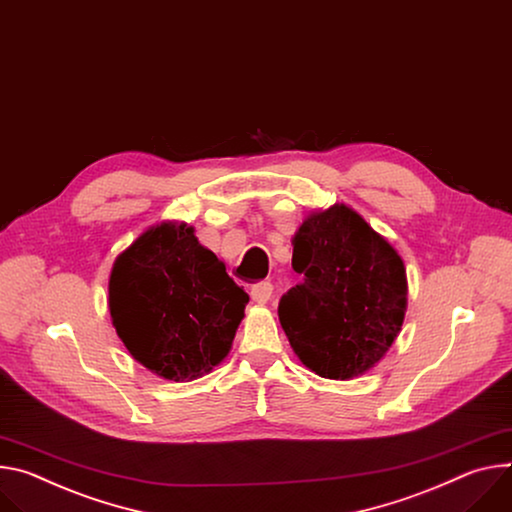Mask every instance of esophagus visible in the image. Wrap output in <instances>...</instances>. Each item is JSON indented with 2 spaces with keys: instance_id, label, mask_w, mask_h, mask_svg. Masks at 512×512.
<instances>
[{
  "instance_id": "34e87169",
  "label": "esophagus",
  "mask_w": 512,
  "mask_h": 512,
  "mask_svg": "<svg viewBox=\"0 0 512 512\" xmlns=\"http://www.w3.org/2000/svg\"><path fill=\"white\" fill-rule=\"evenodd\" d=\"M271 294H273V286L269 282H259L251 288V298L257 304H265L271 298Z\"/></svg>"
}]
</instances>
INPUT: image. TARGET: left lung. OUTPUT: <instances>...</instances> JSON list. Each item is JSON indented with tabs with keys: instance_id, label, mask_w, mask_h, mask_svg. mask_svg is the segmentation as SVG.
Masks as SVG:
<instances>
[{
	"instance_id": "1",
	"label": "left lung",
	"mask_w": 512,
	"mask_h": 512,
	"mask_svg": "<svg viewBox=\"0 0 512 512\" xmlns=\"http://www.w3.org/2000/svg\"><path fill=\"white\" fill-rule=\"evenodd\" d=\"M302 277L277 314L300 361L329 380H351L392 347L406 312V269L357 212L335 204L310 214L294 237Z\"/></svg>"
}]
</instances>
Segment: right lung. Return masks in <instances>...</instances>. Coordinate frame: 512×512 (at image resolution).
<instances>
[{
    "label": "right lung",
    "instance_id": "obj_1",
    "mask_svg": "<svg viewBox=\"0 0 512 512\" xmlns=\"http://www.w3.org/2000/svg\"><path fill=\"white\" fill-rule=\"evenodd\" d=\"M110 314L130 355L153 374L192 382L230 351L249 296L188 224L143 232L110 273Z\"/></svg>",
    "mask_w": 512,
    "mask_h": 512
}]
</instances>
